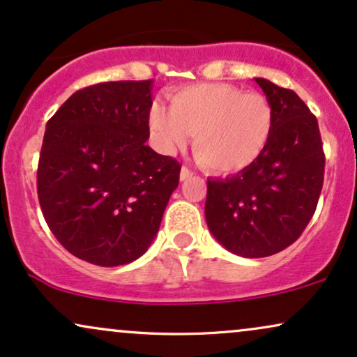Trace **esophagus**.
Returning <instances> with one entry per match:
<instances>
[{
    "mask_svg": "<svg viewBox=\"0 0 357 357\" xmlns=\"http://www.w3.org/2000/svg\"><path fill=\"white\" fill-rule=\"evenodd\" d=\"M192 176V171L188 169V167H181V173H179V179L181 181H186V179H190Z\"/></svg>",
    "mask_w": 357,
    "mask_h": 357,
    "instance_id": "34e87169",
    "label": "esophagus"
}]
</instances>
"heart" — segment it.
<instances>
[{"label": "heart", "instance_id": "heart-1", "mask_svg": "<svg viewBox=\"0 0 357 357\" xmlns=\"http://www.w3.org/2000/svg\"><path fill=\"white\" fill-rule=\"evenodd\" d=\"M171 107L154 102L147 124L165 153L183 147L195 134L192 151L204 169L238 174L267 149L273 130V109L258 92L220 82L190 84L169 93Z\"/></svg>", "mask_w": 357, "mask_h": 357}]
</instances>
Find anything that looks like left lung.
I'll return each mask as SVG.
<instances>
[{
    "mask_svg": "<svg viewBox=\"0 0 357 357\" xmlns=\"http://www.w3.org/2000/svg\"><path fill=\"white\" fill-rule=\"evenodd\" d=\"M273 109L264 155L243 173L208 179L204 216L228 252L270 257L292 245L312 218L324 183L317 119L294 90L255 79Z\"/></svg>",
    "mask_w": 357,
    "mask_h": 357,
    "instance_id": "8db88e82",
    "label": "left lung"
}]
</instances>
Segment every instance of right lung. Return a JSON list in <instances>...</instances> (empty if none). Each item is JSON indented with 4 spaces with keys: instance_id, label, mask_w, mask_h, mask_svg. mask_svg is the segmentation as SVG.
<instances>
[{
    "instance_id": "1",
    "label": "right lung",
    "mask_w": 357,
    "mask_h": 357,
    "mask_svg": "<svg viewBox=\"0 0 357 357\" xmlns=\"http://www.w3.org/2000/svg\"><path fill=\"white\" fill-rule=\"evenodd\" d=\"M153 80L77 90L47 122L38 199L55 238L100 267L149 248L178 188L181 166L146 146Z\"/></svg>"
}]
</instances>
